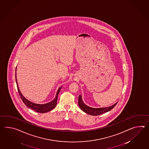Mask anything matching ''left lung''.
Returning a JSON list of instances; mask_svg holds the SVG:
<instances>
[{
  "mask_svg": "<svg viewBox=\"0 0 149 149\" xmlns=\"http://www.w3.org/2000/svg\"><path fill=\"white\" fill-rule=\"evenodd\" d=\"M79 105L80 109L84 111V112L86 113L87 114L91 115V116H99L100 114H102L103 113L107 112L111 109H113L117 103H116L115 104L111 106H109L108 107H104V108H93L90 107L89 106H87L83 102L82 99L81 95H79Z\"/></svg>",
  "mask_w": 149,
  "mask_h": 149,
  "instance_id": "1",
  "label": "left lung"
}]
</instances>
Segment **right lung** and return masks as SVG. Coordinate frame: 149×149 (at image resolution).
I'll list each match as a JSON object with an SVG mask.
<instances>
[{
  "label": "right lung",
  "mask_w": 149,
  "mask_h": 149,
  "mask_svg": "<svg viewBox=\"0 0 149 149\" xmlns=\"http://www.w3.org/2000/svg\"><path fill=\"white\" fill-rule=\"evenodd\" d=\"M17 70V68H16ZM15 79H16V82H17V90L19 92V94L20 96L21 99H22L23 103L26 105V107L28 108H30L35 112H37L41 113H44L47 112L53 109L56 105V103H57V99H58V96L60 92V90L61 89V87H60L59 89L58 90V91L56 93V97L55 99L51 102L50 103H47L45 104H35V103H32L30 101L28 100L27 99H26L22 93L20 91V90L19 89L18 85H17V76L15 75Z\"/></svg>",
  "instance_id": "add662e5"
}]
</instances>
